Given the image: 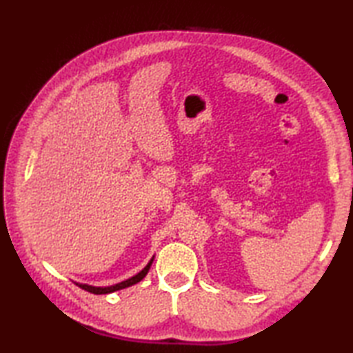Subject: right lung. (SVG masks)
I'll use <instances>...</instances> for the list:
<instances>
[{
	"instance_id": "obj_1",
	"label": "right lung",
	"mask_w": 353,
	"mask_h": 353,
	"mask_svg": "<svg viewBox=\"0 0 353 353\" xmlns=\"http://www.w3.org/2000/svg\"><path fill=\"white\" fill-rule=\"evenodd\" d=\"M152 262H153V259L150 261L148 264L145 265V268L142 270V272H139L137 276H133V277H130V279L123 281V282H119V283H117V285H112V287H92V285H86V283H76V285H79V287H80L81 290L92 292V294H109V292H114V291H118V290L132 287V285L138 283L139 281L144 279L145 274L148 273L150 265H152Z\"/></svg>"
}]
</instances>
